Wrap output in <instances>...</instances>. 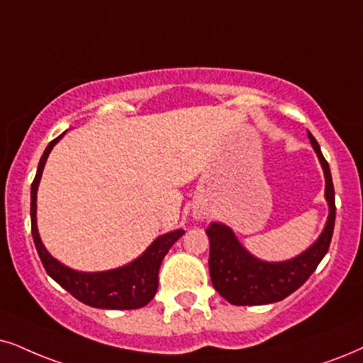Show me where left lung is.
<instances>
[{"instance_id": "left-lung-1", "label": "left lung", "mask_w": 363, "mask_h": 363, "mask_svg": "<svg viewBox=\"0 0 363 363\" xmlns=\"http://www.w3.org/2000/svg\"><path fill=\"white\" fill-rule=\"evenodd\" d=\"M308 139L325 174V199L328 203V219L325 229L308 250L296 258L268 263L247 253L226 224L211 223L206 229L209 236V274L216 291L231 305H268L281 301L303 284L327 255L335 228V191L328 162L318 142L308 132Z\"/></svg>"}]
</instances>
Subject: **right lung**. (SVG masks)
<instances>
[{"label":"right lung","mask_w":363,"mask_h":363,"mask_svg":"<svg viewBox=\"0 0 363 363\" xmlns=\"http://www.w3.org/2000/svg\"><path fill=\"white\" fill-rule=\"evenodd\" d=\"M65 135H58L48 144L41 155L38 169L33 184H31V204H30V216H31V235L38 251V256L43 263L47 273L57 281L60 286L82 301V303L94 306V308H105V310H134L142 308L149 303L155 296L159 284V268L162 263L164 256L171 250L174 242L184 235L182 229L167 233V235L159 236L147 250L142 253L139 258L132 261L122 268L108 269V272L99 273H82L75 269L68 268L60 261L53 258L48 253L47 247L40 240L38 226H36V192H38V184L41 174H43L45 162H47L48 154L52 152L53 145Z\"/></svg>","instance_id":"1"}]
</instances>
